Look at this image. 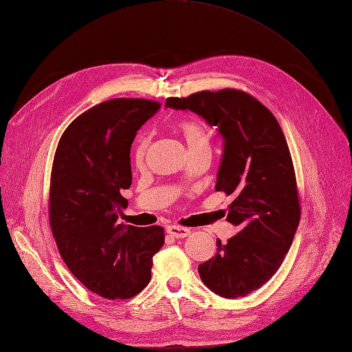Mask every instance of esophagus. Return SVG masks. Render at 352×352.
Instances as JSON below:
<instances>
[{"label": "esophagus", "instance_id": "esophagus-1", "mask_svg": "<svg viewBox=\"0 0 352 352\" xmlns=\"http://www.w3.org/2000/svg\"><path fill=\"white\" fill-rule=\"evenodd\" d=\"M167 233H170V235H172L176 239H180V238H186L190 233V230L188 228H184V226L170 225V226H167Z\"/></svg>", "mask_w": 352, "mask_h": 352}]
</instances>
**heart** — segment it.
<instances>
[{"label": "heart", "mask_w": 352, "mask_h": 352, "mask_svg": "<svg viewBox=\"0 0 352 352\" xmlns=\"http://www.w3.org/2000/svg\"><path fill=\"white\" fill-rule=\"evenodd\" d=\"M177 131L182 135L185 140L189 153L199 151V150H210L211 141H210V135L208 131L206 129L204 124H201L197 120L192 119H182L179 120L177 124ZM148 145H150V140L146 136L140 138L136 146H135V163L136 164H142L146 151H148Z\"/></svg>", "instance_id": "obj_1"}]
</instances>
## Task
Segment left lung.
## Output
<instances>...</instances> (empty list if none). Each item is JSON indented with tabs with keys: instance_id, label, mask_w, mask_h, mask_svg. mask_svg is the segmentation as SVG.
<instances>
[{
	"instance_id": "left-lung-1",
	"label": "left lung",
	"mask_w": 352,
	"mask_h": 352,
	"mask_svg": "<svg viewBox=\"0 0 352 352\" xmlns=\"http://www.w3.org/2000/svg\"><path fill=\"white\" fill-rule=\"evenodd\" d=\"M166 107L190 110L225 140L216 190L232 197L228 221L239 228L198 265L201 280L225 298L245 296L272 279L301 219L289 146L272 111L245 91L225 88L170 97Z\"/></svg>"
}]
</instances>
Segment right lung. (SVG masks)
Wrapping results in <instances>:
<instances>
[{
    "mask_svg": "<svg viewBox=\"0 0 352 352\" xmlns=\"http://www.w3.org/2000/svg\"><path fill=\"white\" fill-rule=\"evenodd\" d=\"M162 107L114 98L78 116L63 132L50 182L48 217L58 252L74 278L107 300H129L151 279L164 243L162 226L117 225L132 185L131 146Z\"/></svg>",
    "mask_w": 352,
    "mask_h": 352,
    "instance_id": "right-lung-1",
    "label": "right lung"
}]
</instances>
